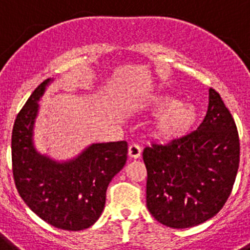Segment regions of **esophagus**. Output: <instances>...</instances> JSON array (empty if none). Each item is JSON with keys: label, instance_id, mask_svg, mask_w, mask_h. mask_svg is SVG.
<instances>
[{"label": "esophagus", "instance_id": "34e87169", "mask_svg": "<svg viewBox=\"0 0 250 250\" xmlns=\"http://www.w3.org/2000/svg\"><path fill=\"white\" fill-rule=\"evenodd\" d=\"M127 155H129L130 159H139L141 156V149L139 145L131 144L129 146V151H127Z\"/></svg>", "mask_w": 250, "mask_h": 250}]
</instances>
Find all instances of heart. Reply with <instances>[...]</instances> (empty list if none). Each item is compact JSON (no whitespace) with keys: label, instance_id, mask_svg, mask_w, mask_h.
<instances>
[{"label":"heart","instance_id":"b5f03b06","mask_svg":"<svg viewBox=\"0 0 250 250\" xmlns=\"http://www.w3.org/2000/svg\"><path fill=\"white\" fill-rule=\"evenodd\" d=\"M151 114L159 115L152 126L155 139L163 143H174L193 131L198 121V110L191 104L180 103L169 94H159L149 104Z\"/></svg>","mask_w":250,"mask_h":250}]
</instances>
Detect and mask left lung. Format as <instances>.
Returning a JSON list of instances; mask_svg holds the SVG:
<instances>
[{
  "label": "left lung",
  "mask_w": 250,
  "mask_h": 250,
  "mask_svg": "<svg viewBox=\"0 0 250 250\" xmlns=\"http://www.w3.org/2000/svg\"><path fill=\"white\" fill-rule=\"evenodd\" d=\"M239 152L233 116L220 95L210 89L207 115L198 130L182 140L144 149L150 214L175 229L213 218L230 195Z\"/></svg>",
  "instance_id": "8db88e82"
}]
</instances>
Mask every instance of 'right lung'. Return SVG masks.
Here are the masks:
<instances>
[{
  "instance_id": "add662e5",
  "label": "right lung",
  "mask_w": 250,
  "mask_h": 250,
  "mask_svg": "<svg viewBox=\"0 0 250 250\" xmlns=\"http://www.w3.org/2000/svg\"><path fill=\"white\" fill-rule=\"evenodd\" d=\"M54 79L36 87L17 115L12 130V171L17 191L31 210L55 228L83 230L100 218L106 189L126 163V141L91 144L66 161L35 147L39 101Z\"/></svg>"
}]
</instances>
